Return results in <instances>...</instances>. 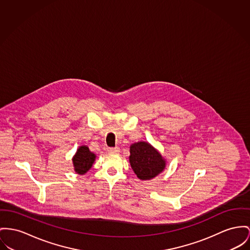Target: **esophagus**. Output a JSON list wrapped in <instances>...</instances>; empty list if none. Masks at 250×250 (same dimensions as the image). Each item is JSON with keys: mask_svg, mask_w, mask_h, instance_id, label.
<instances>
[{"mask_svg": "<svg viewBox=\"0 0 250 250\" xmlns=\"http://www.w3.org/2000/svg\"><path fill=\"white\" fill-rule=\"evenodd\" d=\"M107 151L111 152V153H115V152H118L119 151V148L118 147H111V148L107 149Z\"/></svg>", "mask_w": 250, "mask_h": 250, "instance_id": "esophagus-1", "label": "esophagus"}]
</instances>
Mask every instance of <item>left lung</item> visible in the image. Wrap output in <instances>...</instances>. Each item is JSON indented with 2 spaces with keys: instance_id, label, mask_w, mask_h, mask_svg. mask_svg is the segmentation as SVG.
<instances>
[{
  "instance_id": "obj_1",
  "label": "left lung",
  "mask_w": 250,
  "mask_h": 250,
  "mask_svg": "<svg viewBox=\"0 0 250 250\" xmlns=\"http://www.w3.org/2000/svg\"><path fill=\"white\" fill-rule=\"evenodd\" d=\"M131 167L141 180L155 177L165 168V160L161 154L147 142L134 143L130 148Z\"/></svg>"
}]
</instances>
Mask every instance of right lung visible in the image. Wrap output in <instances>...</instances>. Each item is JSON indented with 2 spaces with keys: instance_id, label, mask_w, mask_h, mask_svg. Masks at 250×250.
I'll return each instance as SVG.
<instances>
[{
  "instance_id": "right-lung-1",
  "label": "right lung",
  "mask_w": 250,
  "mask_h": 250,
  "mask_svg": "<svg viewBox=\"0 0 250 250\" xmlns=\"http://www.w3.org/2000/svg\"><path fill=\"white\" fill-rule=\"evenodd\" d=\"M96 155L89 150L86 146H82L77 150L76 155L73 158V164L75 170L79 174L86 173L93 165Z\"/></svg>"
}]
</instances>
